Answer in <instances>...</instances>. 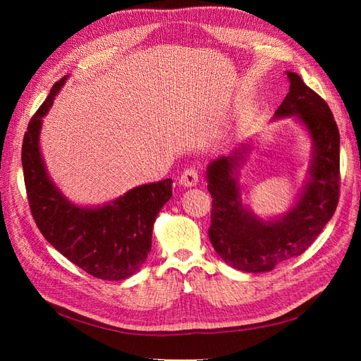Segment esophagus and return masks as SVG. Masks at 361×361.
I'll return each mask as SVG.
<instances>
[{
  "label": "esophagus",
  "instance_id": "esophagus-1",
  "mask_svg": "<svg viewBox=\"0 0 361 361\" xmlns=\"http://www.w3.org/2000/svg\"><path fill=\"white\" fill-rule=\"evenodd\" d=\"M199 170L195 167H188L187 170H185L182 174H180V185H183V187H194V185H197L199 182Z\"/></svg>",
  "mask_w": 361,
  "mask_h": 361
}]
</instances>
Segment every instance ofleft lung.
Here are the masks:
<instances>
[{
	"label": "left lung",
	"mask_w": 361,
	"mask_h": 361,
	"mask_svg": "<svg viewBox=\"0 0 361 361\" xmlns=\"http://www.w3.org/2000/svg\"><path fill=\"white\" fill-rule=\"evenodd\" d=\"M289 93L276 117L295 116L309 129L314 155L310 179L297 204L279 220L262 221L239 197L236 173L247 147L220 157L207 167V190L212 195L209 239L231 267L245 272H265L307 250L331 220L341 195V135L330 106L288 72Z\"/></svg>",
	"instance_id": "left-lung-1"
}]
</instances>
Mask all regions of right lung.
<instances>
[{
	"label": "right lung",
	"mask_w": 361,
	"mask_h": 361,
	"mask_svg": "<svg viewBox=\"0 0 361 361\" xmlns=\"http://www.w3.org/2000/svg\"><path fill=\"white\" fill-rule=\"evenodd\" d=\"M66 78L52 85L31 117L23 141V169L31 215L47 241L102 280H123L140 269L152 248V228L171 197V179L141 185L102 207H80L61 195L48 178L39 150L42 117Z\"/></svg>",
	"instance_id": "1"
}]
</instances>
